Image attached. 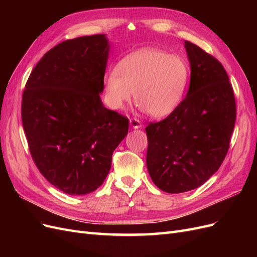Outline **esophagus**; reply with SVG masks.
<instances>
[{
  "label": "esophagus",
  "instance_id": "34e87169",
  "mask_svg": "<svg viewBox=\"0 0 257 257\" xmlns=\"http://www.w3.org/2000/svg\"><path fill=\"white\" fill-rule=\"evenodd\" d=\"M130 124H131V126L133 127V128H142L143 127V124H142V122L139 121V120H137V119H131L130 120Z\"/></svg>",
  "mask_w": 257,
  "mask_h": 257
}]
</instances>
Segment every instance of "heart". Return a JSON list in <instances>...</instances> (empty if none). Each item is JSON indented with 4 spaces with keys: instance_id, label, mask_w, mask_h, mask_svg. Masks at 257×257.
Here are the masks:
<instances>
[{
    "instance_id": "1",
    "label": "heart",
    "mask_w": 257,
    "mask_h": 257,
    "mask_svg": "<svg viewBox=\"0 0 257 257\" xmlns=\"http://www.w3.org/2000/svg\"><path fill=\"white\" fill-rule=\"evenodd\" d=\"M189 80L185 61L165 51L145 48L122 59L105 76L107 100L122 109L134 96L142 109L155 118L172 113L180 104Z\"/></svg>"
}]
</instances>
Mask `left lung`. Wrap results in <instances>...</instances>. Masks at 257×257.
<instances>
[{"instance_id": "obj_1", "label": "left lung", "mask_w": 257, "mask_h": 257, "mask_svg": "<svg viewBox=\"0 0 257 257\" xmlns=\"http://www.w3.org/2000/svg\"><path fill=\"white\" fill-rule=\"evenodd\" d=\"M184 48L191 68L188 94L166 119L146 127L148 172L170 194L198 188L220 168L236 121L223 65L191 42L184 41Z\"/></svg>"}]
</instances>
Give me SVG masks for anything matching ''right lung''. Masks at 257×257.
I'll list each match as a JSON object with an SVG mask.
<instances>
[{
  "mask_svg": "<svg viewBox=\"0 0 257 257\" xmlns=\"http://www.w3.org/2000/svg\"><path fill=\"white\" fill-rule=\"evenodd\" d=\"M110 45L105 34L50 49L31 73L21 116L32 159L47 180L69 195L103 184L128 120L103 105Z\"/></svg>",
  "mask_w": 257,
  "mask_h": 257,
  "instance_id": "obj_1",
  "label": "right lung"
}]
</instances>
